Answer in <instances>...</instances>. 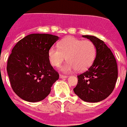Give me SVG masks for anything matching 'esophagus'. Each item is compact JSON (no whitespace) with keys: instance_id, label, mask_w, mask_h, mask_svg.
Wrapping results in <instances>:
<instances>
[{"instance_id":"esophagus-1","label":"esophagus","mask_w":127,"mask_h":127,"mask_svg":"<svg viewBox=\"0 0 127 127\" xmlns=\"http://www.w3.org/2000/svg\"><path fill=\"white\" fill-rule=\"evenodd\" d=\"M60 78H67V76H65V75H63V74H60Z\"/></svg>"}]
</instances>
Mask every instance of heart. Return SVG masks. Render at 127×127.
Listing matches in <instances>:
<instances>
[{"instance_id": "1", "label": "heart", "mask_w": 127, "mask_h": 127, "mask_svg": "<svg viewBox=\"0 0 127 127\" xmlns=\"http://www.w3.org/2000/svg\"><path fill=\"white\" fill-rule=\"evenodd\" d=\"M97 48L90 40H81L74 37H67L58 43V48L52 46L48 50V58L53 66L58 67L66 58L67 62L62 67L65 72L76 69L84 71L94 63Z\"/></svg>"}]
</instances>
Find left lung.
Here are the masks:
<instances>
[{
    "label": "left lung",
    "instance_id": "obj_1",
    "mask_svg": "<svg viewBox=\"0 0 127 127\" xmlns=\"http://www.w3.org/2000/svg\"><path fill=\"white\" fill-rule=\"evenodd\" d=\"M92 41L97 48V55L88 70L77 76L75 94L81 100L97 102L113 92L118 79L116 58L105 42L92 35H83Z\"/></svg>",
    "mask_w": 127,
    "mask_h": 127
}]
</instances>
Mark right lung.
Segmentation results:
<instances>
[{"label": "right lung", "mask_w": 127, "mask_h": 127, "mask_svg": "<svg viewBox=\"0 0 127 127\" xmlns=\"http://www.w3.org/2000/svg\"><path fill=\"white\" fill-rule=\"evenodd\" d=\"M58 39L53 35L32 33L13 48L7 71L11 88L24 100L35 102L44 99L59 78L48 58V50Z\"/></svg>", "instance_id": "right-lung-1"}]
</instances>
